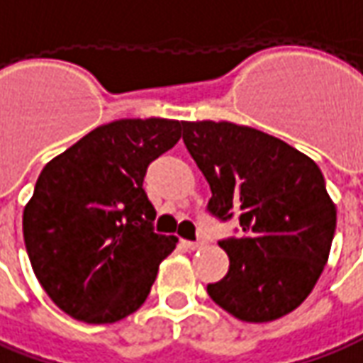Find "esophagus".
Wrapping results in <instances>:
<instances>
[{
    "label": "esophagus",
    "mask_w": 363,
    "mask_h": 363,
    "mask_svg": "<svg viewBox=\"0 0 363 363\" xmlns=\"http://www.w3.org/2000/svg\"><path fill=\"white\" fill-rule=\"evenodd\" d=\"M202 244H204V240H201V238H199V240H184V246H186V248H191V250L201 248Z\"/></svg>",
    "instance_id": "obj_1"
}]
</instances>
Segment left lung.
I'll list each match as a JSON object with an SVG mask.
<instances>
[{
    "label": "left lung",
    "instance_id": "obj_1",
    "mask_svg": "<svg viewBox=\"0 0 363 363\" xmlns=\"http://www.w3.org/2000/svg\"><path fill=\"white\" fill-rule=\"evenodd\" d=\"M182 140L211 184L206 213L240 224L218 240L230 268L208 296L242 322L290 314L316 286L336 233L322 171L284 140L226 121L182 123Z\"/></svg>",
    "mask_w": 363,
    "mask_h": 363
}]
</instances>
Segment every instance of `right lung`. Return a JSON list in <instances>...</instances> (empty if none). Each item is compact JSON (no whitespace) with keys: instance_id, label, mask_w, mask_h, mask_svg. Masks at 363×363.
<instances>
[{"instance_id":"right-lung-1","label":"right lung","mask_w":363,"mask_h":363,"mask_svg":"<svg viewBox=\"0 0 363 363\" xmlns=\"http://www.w3.org/2000/svg\"><path fill=\"white\" fill-rule=\"evenodd\" d=\"M181 127L113 121L43 167L23 211V240L39 284L71 318L111 324L147 300L177 238L155 233L143 181Z\"/></svg>"}]
</instances>
